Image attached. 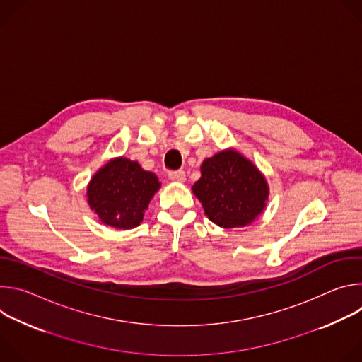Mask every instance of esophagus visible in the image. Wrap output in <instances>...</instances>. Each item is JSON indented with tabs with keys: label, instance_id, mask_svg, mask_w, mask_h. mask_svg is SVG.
<instances>
[{
	"label": "esophagus",
	"instance_id": "obj_1",
	"mask_svg": "<svg viewBox=\"0 0 362 362\" xmlns=\"http://www.w3.org/2000/svg\"><path fill=\"white\" fill-rule=\"evenodd\" d=\"M169 179H170L172 182H179V183H182V182H185V180H186V175H185V172H183V170L169 172Z\"/></svg>",
	"mask_w": 362,
	"mask_h": 362
}]
</instances>
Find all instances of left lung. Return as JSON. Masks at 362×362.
<instances>
[{
  "instance_id": "8db88e82",
  "label": "left lung",
  "mask_w": 362,
  "mask_h": 362,
  "mask_svg": "<svg viewBox=\"0 0 362 362\" xmlns=\"http://www.w3.org/2000/svg\"><path fill=\"white\" fill-rule=\"evenodd\" d=\"M200 173L192 192L215 225L225 229L243 228L265 211L268 182L236 148H225L204 159Z\"/></svg>"
}]
</instances>
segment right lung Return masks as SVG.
Masks as SVG:
<instances>
[{
  "mask_svg": "<svg viewBox=\"0 0 362 362\" xmlns=\"http://www.w3.org/2000/svg\"><path fill=\"white\" fill-rule=\"evenodd\" d=\"M158 176L127 158H113L101 166L87 185V203L101 223L127 230L140 225L154 193Z\"/></svg>",
  "mask_w": 362,
  "mask_h": 362,
  "instance_id": "1",
  "label": "right lung"
}]
</instances>
